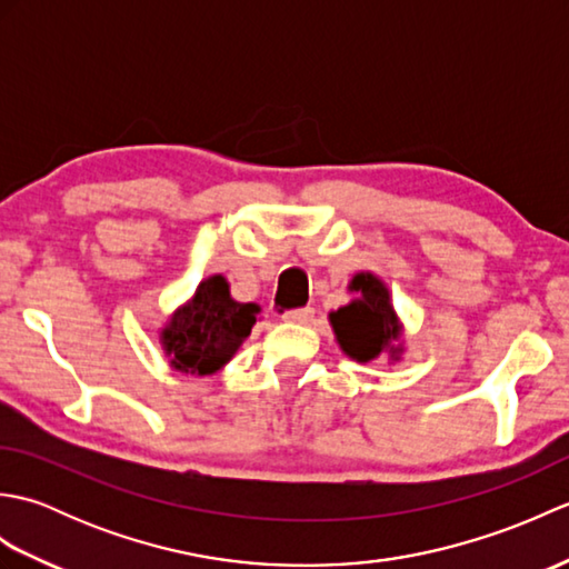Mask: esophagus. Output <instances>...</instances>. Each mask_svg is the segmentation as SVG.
Here are the masks:
<instances>
[{
	"label": "esophagus",
	"instance_id": "34e87169",
	"mask_svg": "<svg viewBox=\"0 0 569 569\" xmlns=\"http://www.w3.org/2000/svg\"><path fill=\"white\" fill-rule=\"evenodd\" d=\"M312 316H316V310H312V308H296V310L283 312V320L296 322V325H306V322L312 320Z\"/></svg>",
	"mask_w": 569,
	"mask_h": 569
}]
</instances>
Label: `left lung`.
I'll return each instance as SVG.
<instances>
[{"label":"left lung","instance_id":"8db88e82","mask_svg":"<svg viewBox=\"0 0 569 569\" xmlns=\"http://www.w3.org/2000/svg\"><path fill=\"white\" fill-rule=\"evenodd\" d=\"M355 298L347 306L330 312V325L335 340L342 352L367 365L381 355L389 361H401L403 347V322L393 308L391 291L381 276L373 271H357L347 286Z\"/></svg>","mask_w":569,"mask_h":569}]
</instances>
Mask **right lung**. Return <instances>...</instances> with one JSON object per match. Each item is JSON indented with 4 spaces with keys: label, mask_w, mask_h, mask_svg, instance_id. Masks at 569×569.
<instances>
[{
    "label": "right lung",
    "mask_w": 569,
    "mask_h": 569,
    "mask_svg": "<svg viewBox=\"0 0 569 569\" xmlns=\"http://www.w3.org/2000/svg\"><path fill=\"white\" fill-rule=\"evenodd\" d=\"M259 312L257 303H239L232 298L222 273L202 278L196 293L178 306L159 330L168 365L180 373L212 377L244 345Z\"/></svg>",
    "instance_id": "right-lung-1"
}]
</instances>
